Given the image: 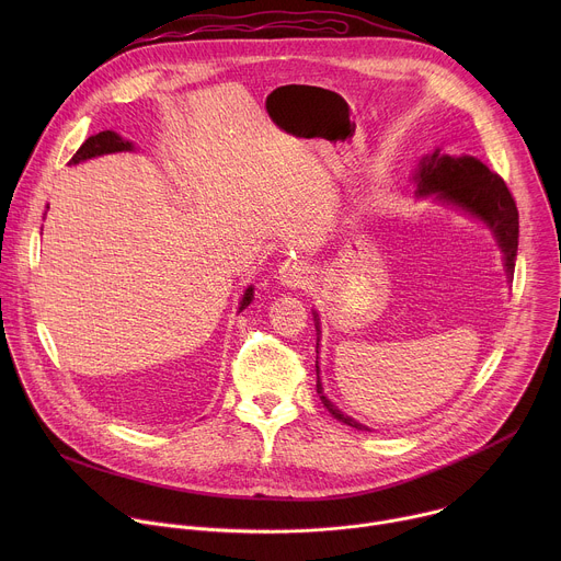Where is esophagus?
<instances>
[{
    "instance_id": "1",
    "label": "esophagus",
    "mask_w": 561,
    "mask_h": 561,
    "mask_svg": "<svg viewBox=\"0 0 561 561\" xmlns=\"http://www.w3.org/2000/svg\"><path fill=\"white\" fill-rule=\"evenodd\" d=\"M279 279L290 290H301L312 284V268L301 260H288L279 268Z\"/></svg>"
}]
</instances>
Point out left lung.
Returning a JSON list of instances; mask_svg holds the SVG:
<instances>
[{
	"instance_id": "left-lung-1",
	"label": "left lung",
	"mask_w": 561,
	"mask_h": 561,
	"mask_svg": "<svg viewBox=\"0 0 561 561\" xmlns=\"http://www.w3.org/2000/svg\"><path fill=\"white\" fill-rule=\"evenodd\" d=\"M415 182H417L420 195H437V199L450 202L468 210L470 215L482 217L493 228L497 242L504 251L506 273L508 275L515 273L519 213L506 182L497 173L489 171V167H484L474 157H450V154H439V150H435L422 162L415 175ZM317 394L322 399V404L329 409V413L335 415V420L357 431H368L366 426L340 413L331 404V399L324 394L322 381H319V366H317Z\"/></svg>"
}]
</instances>
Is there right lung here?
Returning <instances> with one entry per match:
<instances>
[{
    "mask_svg": "<svg viewBox=\"0 0 561 561\" xmlns=\"http://www.w3.org/2000/svg\"><path fill=\"white\" fill-rule=\"evenodd\" d=\"M133 146H130V141H126V139H122L117 133H113V130H104V133H98V135H93V137H89L82 146H79V150L72 154V159H70V164H79V162H84V159H91V157H98V154H106V152H117V150H130ZM251 299H253V288H249L247 293H244V299H242V308L239 310H244L249 304H251Z\"/></svg>",
    "mask_w": 561,
    "mask_h": 561,
    "instance_id": "obj_1",
    "label": "right lung"
}]
</instances>
